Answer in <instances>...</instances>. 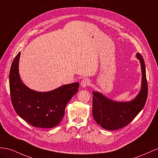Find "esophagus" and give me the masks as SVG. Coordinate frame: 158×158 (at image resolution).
I'll return each instance as SVG.
<instances>
[{
  "label": "esophagus",
  "mask_w": 158,
  "mask_h": 158,
  "mask_svg": "<svg viewBox=\"0 0 158 158\" xmlns=\"http://www.w3.org/2000/svg\"><path fill=\"white\" fill-rule=\"evenodd\" d=\"M81 85L83 87H85L87 86H89L90 85V81L88 79H83L81 82Z\"/></svg>",
  "instance_id": "34e87169"
}]
</instances>
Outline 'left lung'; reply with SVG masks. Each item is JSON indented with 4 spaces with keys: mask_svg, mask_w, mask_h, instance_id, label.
<instances>
[{
    "mask_svg": "<svg viewBox=\"0 0 158 158\" xmlns=\"http://www.w3.org/2000/svg\"><path fill=\"white\" fill-rule=\"evenodd\" d=\"M142 71L141 89L135 99L129 102H115L98 92H93V115L101 127L107 130L123 128L133 120L145 106L148 98V87L145 65L142 56L137 53Z\"/></svg>",
    "mask_w": 158,
    "mask_h": 158,
    "instance_id": "obj_1",
    "label": "left lung"
}]
</instances>
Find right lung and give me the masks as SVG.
<instances>
[{
  "mask_svg": "<svg viewBox=\"0 0 158 158\" xmlns=\"http://www.w3.org/2000/svg\"><path fill=\"white\" fill-rule=\"evenodd\" d=\"M21 52L10 67L9 87L11 102L16 113L32 126L52 128L57 125L64 114L67 103L78 91L79 84L74 83L49 92H37L24 85L19 73Z\"/></svg>",
  "mask_w": 158,
  "mask_h": 158,
  "instance_id": "1",
  "label": "right lung"
}]
</instances>
